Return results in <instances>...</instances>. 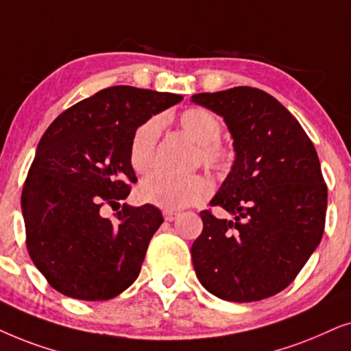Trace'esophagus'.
Segmentation results:
<instances>
[{"label":"esophagus","instance_id":"34e87169","mask_svg":"<svg viewBox=\"0 0 351 351\" xmlns=\"http://www.w3.org/2000/svg\"><path fill=\"white\" fill-rule=\"evenodd\" d=\"M180 213L176 212H171V210H167V212H163V218H165V221H173V219L178 218Z\"/></svg>","mask_w":351,"mask_h":351}]
</instances>
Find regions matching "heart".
Segmentation results:
<instances>
[{
    "instance_id": "b5f03b06",
    "label": "heart",
    "mask_w": 351,
    "mask_h": 351,
    "mask_svg": "<svg viewBox=\"0 0 351 351\" xmlns=\"http://www.w3.org/2000/svg\"><path fill=\"white\" fill-rule=\"evenodd\" d=\"M181 128L199 144V157L213 170H226L231 163V152L219 146L223 125L212 112L202 107H191L178 117ZM160 134V119L152 117L134 130L130 141V163L133 170L146 173L154 165L156 144ZM212 186L200 175L173 176L168 173H152L138 186V197L144 204L163 210H180L202 202L208 197Z\"/></svg>"
}]
</instances>
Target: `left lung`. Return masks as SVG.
Masks as SVG:
<instances>
[{
  "mask_svg": "<svg viewBox=\"0 0 351 351\" xmlns=\"http://www.w3.org/2000/svg\"><path fill=\"white\" fill-rule=\"evenodd\" d=\"M191 102L221 117L234 147L210 200L231 218L200 212L195 274L221 300H263L295 279L324 232L328 188L316 149L295 117L256 88L199 93Z\"/></svg>",
  "mask_w": 351,
  "mask_h": 351,
  "instance_id": "obj_1",
  "label": "left lung"
}]
</instances>
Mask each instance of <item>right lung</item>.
I'll use <instances>...</instances> for the list:
<instances>
[{
	"mask_svg": "<svg viewBox=\"0 0 351 351\" xmlns=\"http://www.w3.org/2000/svg\"><path fill=\"white\" fill-rule=\"evenodd\" d=\"M183 99L134 86L106 88L62 112L36 147L22 189L27 249L56 291L77 300L114 298L138 278L163 223L154 205L123 204L136 175L130 141L139 125Z\"/></svg>",
	"mask_w": 351,
	"mask_h": 351,
	"instance_id": "1",
	"label": "right lung"
}]
</instances>
